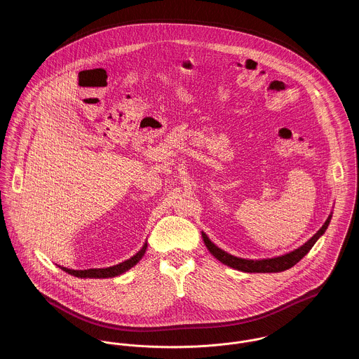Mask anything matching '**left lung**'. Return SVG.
Segmentation results:
<instances>
[{
  "instance_id": "1",
  "label": "left lung",
  "mask_w": 359,
  "mask_h": 359,
  "mask_svg": "<svg viewBox=\"0 0 359 359\" xmlns=\"http://www.w3.org/2000/svg\"><path fill=\"white\" fill-rule=\"evenodd\" d=\"M331 218H332V212L328 215L327 221L318 230V233L313 234V237L308 239L304 245H302L300 248L292 250L287 255L273 257V258H262V259L239 258V257L233 256V255L222 250L221 248H218L214 242L210 241V238L205 236V233H203V231H202V237L205 241V248L210 250V253L230 268H234L237 271L246 272V273H277V272H283V271L290 269L307 255L308 252L312 249V246L315 245V242L325 234L328 224L331 222Z\"/></svg>"
}]
</instances>
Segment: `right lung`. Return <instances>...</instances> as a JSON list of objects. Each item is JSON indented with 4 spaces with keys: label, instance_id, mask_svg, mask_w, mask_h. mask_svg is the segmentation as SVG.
Returning a JSON list of instances; mask_svg holds the SVG:
<instances>
[{
    "label": "right lung",
    "instance_id": "add662e5",
    "mask_svg": "<svg viewBox=\"0 0 359 359\" xmlns=\"http://www.w3.org/2000/svg\"><path fill=\"white\" fill-rule=\"evenodd\" d=\"M147 248H148V243L145 242L144 246L137 252L135 256L130 257L129 259H126V261H123V262H120L118 265L109 266V268L74 271V269H69V268H65V266H60V265H57V266H59L62 271H65L66 273L75 276V277H78V278H109V277H116V276H120V274L125 273L126 271L132 269V268L136 265L137 262L144 257Z\"/></svg>",
    "mask_w": 359,
    "mask_h": 359
}]
</instances>
